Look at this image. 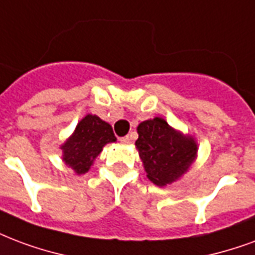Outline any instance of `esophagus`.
Here are the masks:
<instances>
[{
	"instance_id": "obj_1",
	"label": "esophagus",
	"mask_w": 255,
	"mask_h": 255,
	"mask_svg": "<svg viewBox=\"0 0 255 255\" xmlns=\"http://www.w3.org/2000/svg\"><path fill=\"white\" fill-rule=\"evenodd\" d=\"M120 142H122V143H126V144H127V143L131 142V137H129V135H127V136L120 137Z\"/></svg>"
}]
</instances>
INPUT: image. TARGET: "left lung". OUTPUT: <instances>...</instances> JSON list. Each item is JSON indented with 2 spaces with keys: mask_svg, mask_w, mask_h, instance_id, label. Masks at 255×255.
<instances>
[{
  "mask_svg": "<svg viewBox=\"0 0 255 255\" xmlns=\"http://www.w3.org/2000/svg\"><path fill=\"white\" fill-rule=\"evenodd\" d=\"M135 142L147 177L155 185L170 184L184 174L197 152L192 137L177 132L161 118L146 120L137 126Z\"/></svg>",
  "mask_w": 255,
  "mask_h": 255,
  "instance_id": "1",
  "label": "left lung"
}]
</instances>
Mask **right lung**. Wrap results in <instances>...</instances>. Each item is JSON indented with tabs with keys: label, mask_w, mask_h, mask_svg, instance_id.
Masks as SVG:
<instances>
[{
	"label": "right lung",
	"mask_w": 255,
	"mask_h": 255,
	"mask_svg": "<svg viewBox=\"0 0 255 255\" xmlns=\"http://www.w3.org/2000/svg\"><path fill=\"white\" fill-rule=\"evenodd\" d=\"M116 136L108 123L93 115L85 116L75 128L74 133L62 146L63 161L75 173L84 174L89 170L94 158L107 143L115 142Z\"/></svg>",
	"instance_id": "obj_1"
}]
</instances>
